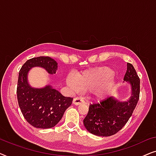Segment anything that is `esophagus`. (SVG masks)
Returning <instances> with one entry per match:
<instances>
[{
	"instance_id": "1",
	"label": "esophagus",
	"mask_w": 156,
	"mask_h": 156,
	"mask_svg": "<svg viewBox=\"0 0 156 156\" xmlns=\"http://www.w3.org/2000/svg\"><path fill=\"white\" fill-rule=\"evenodd\" d=\"M84 99H83L82 98H80V97H76L73 99V104L76 106L80 105V104L84 103Z\"/></svg>"
}]
</instances>
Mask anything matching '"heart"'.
Masks as SVG:
<instances>
[{"label": "heart", "instance_id": "heart-1", "mask_svg": "<svg viewBox=\"0 0 156 156\" xmlns=\"http://www.w3.org/2000/svg\"><path fill=\"white\" fill-rule=\"evenodd\" d=\"M114 72L108 67H99L80 74L74 77L71 74L67 76V84L73 91L81 89L84 91H93L98 99H103L109 95L115 87L112 80Z\"/></svg>", "mask_w": 156, "mask_h": 156}]
</instances>
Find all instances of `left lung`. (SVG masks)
<instances>
[{
	"label": "left lung",
	"mask_w": 156,
	"mask_h": 156,
	"mask_svg": "<svg viewBox=\"0 0 156 156\" xmlns=\"http://www.w3.org/2000/svg\"><path fill=\"white\" fill-rule=\"evenodd\" d=\"M123 80L129 82L131 87V96L127 101H119L112 97L89 105L83 122L91 133L98 136L114 135L131 116L140 95V79L131 64L127 63Z\"/></svg>",
	"instance_id": "1"
}]
</instances>
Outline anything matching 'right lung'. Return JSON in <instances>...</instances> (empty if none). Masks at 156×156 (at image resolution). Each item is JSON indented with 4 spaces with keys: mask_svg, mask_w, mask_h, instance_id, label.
Returning <instances> with one entry per match:
<instances>
[{
    "mask_svg": "<svg viewBox=\"0 0 156 156\" xmlns=\"http://www.w3.org/2000/svg\"><path fill=\"white\" fill-rule=\"evenodd\" d=\"M40 67L49 74L57 69V62L50 57L30 59L19 72L17 97L21 112L27 122L37 129H50L62 118L73 98L66 97L50 85L44 88H33L27 82V74L32 67Z\"/></svg>",
    "mask_w": 156,
    "mask_h": 156,
    "instance_id": "obj_1",
    "label": "right lung"
}]
</instances>
